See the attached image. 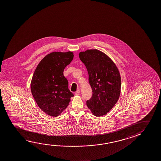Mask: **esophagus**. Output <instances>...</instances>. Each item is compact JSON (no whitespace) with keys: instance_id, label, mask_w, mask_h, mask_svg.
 I'll use <instances>...</instances> for the list:
<instances>
[{"instance_id":"34e87169","label":"esophagus","mask_w":161,"mask_h":161,"mask_svg":"<svg viewBox=\"0 0 161 161\" xmlns=\"http://www.w3.org/2000/svg\"><path fill=\"white\" fill-rule=\"evenodd\" d=\"M80 93V90H77L76 92H75V94L76 95H79Z\"/></svg>"}]
</instances>
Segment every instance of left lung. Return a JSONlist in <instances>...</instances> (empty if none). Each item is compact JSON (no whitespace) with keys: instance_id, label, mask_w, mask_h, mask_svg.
Listing matches in <instances>:
<instances>
[{"instance_id":"left-lung-1","label":"left lung","mask_w":161,"mask_h":161,"mask_svg":"<svg viewBox=\"0 0 161 161\" xmlns=\"http://www.w3.org/2000/svg\"><path fill=\"white\" fill-rule=\"evenodd\" d=\"M80 60L89 74L92 95L86 101L94 116L105 115L119 100L121 80L119 69L111 58L100 50L88 49L79 53Z\"/></svg>"}]
</instances>
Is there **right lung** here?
I'll return each mask as SVG.
<instances>
[{
	"label": "right lung",
	"mask_w": 161,
	"mask_h": 161,
	"mask_svg": "<svg viewBox=\"0 0 161 161\" xmlns=\"http://www.w3.org/2000/svg\"><path fill=\"white\" fill-rule=\"evenodd\" d=\"M72 52H54L38 64L31 82V90L37 106L49 116H59L74 95L69 89L64 69L74 58Z\"/></svg>",
	"instance_id": "obj_1"
}]
</instances>
